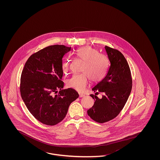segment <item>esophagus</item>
Wrapping results in <instances>:
<instances>
[{
	"label": "esophagus",
	"instance_id": "esophagus-1",
	"mask_svg": "<svg viewBox=\"0 0 160 160\" xmlns=\"http://www.w3.org/2000/svg\"><path fill=\"white\" fill-rule=\"evenodd\" d=\"M84 96H85V95H84V94H82V93H79V97H84Z\"/></svg>",
	"mask_w": 160,
	"mask_h": 160
}]
</instances>
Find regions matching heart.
<instances>
[{
	"label": "heart",
	"instance_id": "obj_1",
	"mask_svg": "<svg viewBox=\"0 0 160 160\" xmlns=\"http://www.w3.org/2000/svg\"><path fill=\"white\" fill-rule=\"evenodd\" d=\"M73 54L83 61L81 71L83 73L76 74L67 81V86L78 92H82L86 88L88 79L93 82H100L105 77L108 66V59L104 54L98 53L97 49L91 46L78 48ZM70 68V61L63 62V69L67 73Z\"/></svg>",
	"mask_w": 160,
	"mask_h": 160
}]
</instances>
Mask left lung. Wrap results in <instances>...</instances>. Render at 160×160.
Returning <instances> with one entry per match:
<instances>
[{"mask_svg":"<svg viewBox=\"0 0 160 160\" xmlns=\"http://www.w3.org/2000/svg\"><path fill=\"white\" fill-rule=\"evenodd\" d=\"M109 66L105 78L92 88V90L102 92L104 95L99 99L94 94L93 106L87 114L94 121L104 123L116 118L126 104L132 89V78L129 65L120 51L105 46Z\"/></svg>","mask_w":160,"mask_h":160,"instance_id":"1","label":"left lung"}]
</instances>
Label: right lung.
I'll return each mask as SVG.
<instances>
[{
    "label": "right lung",
    "mask_w": 160,
    "mask_h": 160,
    "mask_svg": "<svg viewBox=\"0 0 160 160\" xmlns=\"http://www.w3.org/2000/svg\"><path fill=\"white\" fill-rule=\"evenodd\" d=\"M71 50L64 45L46 47L32 54L22 70L21 96L30 112L44 124L54 126L62 121L78 97L73 88L62 90L63 58Z\"/></svg>",
    "instance_id": "1"
}]
</instances>
